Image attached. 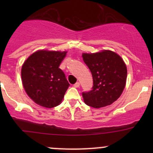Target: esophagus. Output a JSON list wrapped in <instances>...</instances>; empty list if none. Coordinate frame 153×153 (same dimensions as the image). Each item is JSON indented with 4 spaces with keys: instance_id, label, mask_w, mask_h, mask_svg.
Segmentation results:
<instances>
[{
    "instance_id": "34e87169",
    "label": "esophagus",
    "mask_w": 153,
    "mask_h": 153,
    "mask_svg": "<svg viewBox=\"0 0 153 153\" xmlns=\"http://www.w3.org/2000/svg\"><path fill=\"white\" fill-rule=\"evenodd\" d=\"M74 86H75V87H76V88L79 87V86H80V84H79V82H76V83H75V84H74Z\"/></svg>"
}]
</instances>
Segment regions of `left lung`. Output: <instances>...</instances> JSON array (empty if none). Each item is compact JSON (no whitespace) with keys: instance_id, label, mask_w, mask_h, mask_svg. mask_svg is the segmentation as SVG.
I'll return each instance as SVG.
<instances>
[{"instance_id":"8db88e82","label":"left lung","mask_w":153,"mask_h":153,"mask_svg":"<svg viewBox=\"0 0 153 153\" xmlns=\"http://www.w3.org/2000/svg\"><path fill=\"white\" fill-rule=\"evenodd\" d=\"M84 63L92 72V90L82 92L86 104L94 108L110 105L122 93L126 81V64L115 52L104 50L82 55Z\"/></svg>"}]
</instances>
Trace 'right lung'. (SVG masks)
<instances>
[{
    "instance_id": "1",
    "label": "right lung",
    "mask_w": 153,
    "mask_h": 153,
    "mask_svg": "<svg viewBox=\"0 0 153 153\" xmlns=\"http://www.w3.org/2000/svg\"><path fill=\"white\" fill-rule=\"evenodd\" d=\"M67 52L40 50L26 60L21 69L22 83L27 95L36 104L52 108L61 104L69 86L59 68Z\"/></svg>"
}]
</instances>
